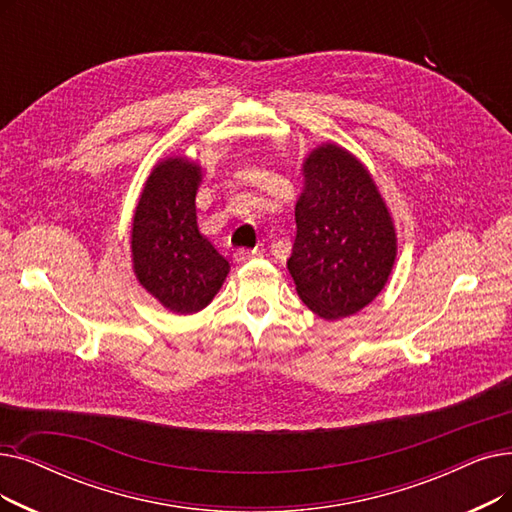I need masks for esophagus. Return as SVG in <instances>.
<instances>
[{
	"label": "esophagus",
	"instance_id": "1",
	"mask_svg": "<svg viewBox=\"0 0 512 512\" xmlns=\"http://www.w3.org/2000/svg\"><path fill=\"white\" fill-rule=\"evenodd\" d=\"M257 257H261V253L259 251H251V249H240V251H236V255H234V259H236V263L240 265V263H247V261H251V259H257Z\"/></svg>",
	"mask_w": 512,
	"mask_h": 512
}]
</instances>
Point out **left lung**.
<instances>
[{
  "label": "left lung",
  "instance_id": "1",
  "mask_svg": "<svg viewBox=\"0 0 512 512\" xmlns=\"http://www.w3.org/2000/svg\"><path fill=\"white\" fill-rule=\"evenodd\" d=\"M297 238L286 268L301 301L324 320L358 314L385 288L397 257L393 217L368 167L322 142L303 159Z\"/></svg>",
  "mask_w": 512,
  "mask_h": 512
}]
</instances>
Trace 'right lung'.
I'll return each mask as SVG.
<instances>
[{"label":"right lung","instance_id":"1","mask_svg":"<svg viewBox=\"0 0 512 512\" xmlns=\"http://www.w3.org/2000/svg\"><path fill=\"white\" fill-rule=\"evenodd\" d=\"M203 167L173 154L152 167L131 219V263L146 293L173 314L205 309L224 284L230 263L196 224Z\"/></svg>","mask_w":512,"mask_h":512}]
</instances>
